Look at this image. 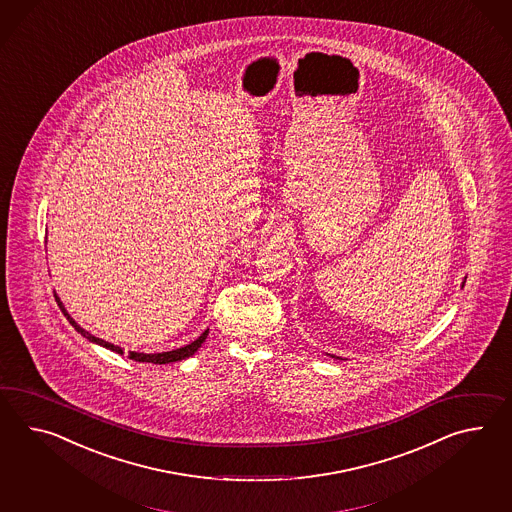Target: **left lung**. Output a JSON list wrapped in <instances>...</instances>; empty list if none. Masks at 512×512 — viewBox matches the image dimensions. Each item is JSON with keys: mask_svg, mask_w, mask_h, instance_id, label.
I'll list each match as a JSON object with an SVG mask.
<instances>
[{"mask_svg": "<svg viewBox=\"0 0 512 512\" xmlns=\"http://www.w3.org/2000/svg\"><path fill=\"white\" fill-rule=\"evenodd\" d=\"M464 283H466V277H464L461 287H464ZM329 357H333V359H340V361H342V357H337V355H329Z\"/></svg>", "mask_w": 512, "mask_h": 512, "instance_id": "obj_1", "label": "left lung"}]
</instances>
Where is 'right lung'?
<instances>
[{"label": "right lung", "mask_w": 512, "mask_h": 512, "mask_svg": "<svg viewBox=\"0 0 512 512\" xmlns=\"http://www.w3.org/2000/svg\"><path fill=\"white\" fill-rule=\"evenodd\" d=\"M55 301H57V305L61 307V311H63L64 316H66V320L72 324L75 331L77 333H81L83 337L87 338L88 342H92V344H98L101 348L111 349L114 353H118V355H124V349L120 348V346H114L111 342H105V340H101V338L94 337V335H90L88 331H85L81 325H77L74 318L68 314V311L64 309L63 301L61 298L55 294ZM209 335V329H205L203 333H201L200 337L196 338V340H192L190 344L187 346H183V348L172 349V351H163V353H138V351H129V359L131 361L137 362H151V364H168V362H177L183 361V359H188V357H192L198 349L201 348V344L205 342V338Z\"/></svg>", "instance_id": "add662e5"}]
</instances>
